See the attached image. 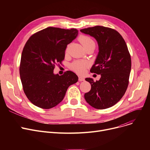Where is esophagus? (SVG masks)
<instances>
[{
  "mask_svg": "<svg viewBox=\"0 0 150 150\" xmlns=\"http://www.w3.org/2000/svg\"><path fill=\"white\" fill-rule=\"evenodd\" d=\"M78 80H79L80 81H83L85 80L84 78L83 77V76H79V78H78Z\"/></svg>",
  "mask_w": 150,
  "mask_h": 150,
  "instance_id": "34e87169",
  "label": "esophagus"
}]
</instances>
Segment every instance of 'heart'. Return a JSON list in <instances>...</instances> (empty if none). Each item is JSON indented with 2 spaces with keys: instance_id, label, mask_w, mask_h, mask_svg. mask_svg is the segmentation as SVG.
<instances>
[{
  "instance_id": "heart-1",
  "label": "heart",
  "mask_w": 150,
  "mask_h": 150,
  "mask_svg": "<svg viewBox=\"0 0 150 150\" xmlns=\"http://www.w3.org/2000/svg\"><path fill=\"white\" fill-rule=\"evenodd\" d=\"M79 41L86 49L89 47L96 48V42L91 37L86 35H81L79 37ZM86 63L81 61H75L72 64V69L78 72H81L84 70Z\"/></svg>"
}]
</instances>
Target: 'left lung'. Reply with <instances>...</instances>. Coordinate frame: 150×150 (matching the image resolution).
Listing matches in <instances>:
<instances>
[{"label":"left lung","instance_id":"left-lung-1","mask_svg":"<svg viewBox=\"0 0 150 150\" xmlns=\"http://www.w3.org/2000/svg\"><path fill=\"white\" fill-rule=\"evenodd\" d=\"M80 31L98 42L99 52L90 71L101 75L96 82L86 78L91 89L84 94V98L94 108L112 107L124 96L129 84L131 59L127 44L121 35L111 28L95 26Z\"/></svg>","mask_w":150,"mask_h":150}]
</instances>
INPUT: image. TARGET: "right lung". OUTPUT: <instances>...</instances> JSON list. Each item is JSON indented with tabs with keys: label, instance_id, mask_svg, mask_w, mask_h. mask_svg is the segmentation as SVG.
Wrapping results in <instances>:
<instances>
[{
	"label": "right lung",
	"instance_id": "obj_1",
	"mask_svg": "<svg viewBox=\"0 0 150 150\" xmlns=\"http://www.w3.org/2000/svg\"><path fill=\"white\" fill-rule=\"evenodd\" d=\"M75 28L48 27L30 36L23 47L19 67L23 90L34 105L42 109L56 106L64 98L70 85L78 77L72 71L54 74L57 62L61 63L65 50L78 35Z\"/></svg>",
	"mask_w": 150,
	"mask_h": 150
}]
</instances>
